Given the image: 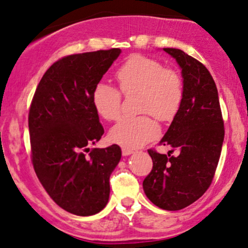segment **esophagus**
<instances>
[{"instance_id":"1","label":"esophagus","mask_w":248,"mask_h":248,"mask_svg":"<svg viewBox=\"0 0 248 248\" xmlns=\"http://www.w3.org/2000/svg\"><path fill=\"white\" fill-rule=\"evenodd\" d=\"M122 154H123V155H129L133 154V151L131 149H127V147H122Z\"/></svg>"}]
</instances>
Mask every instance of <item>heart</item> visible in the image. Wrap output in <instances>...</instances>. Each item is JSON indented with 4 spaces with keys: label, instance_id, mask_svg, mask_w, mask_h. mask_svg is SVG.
Returning <instances> with one entry per match:
<instances>
[{
    "label": "heart",
    "instance_id": "b5f03b06",
    "mask_svg": "<svg viewBox=\"0 0 248 248\" xmlns=\"http://www.w3.org/2000/svg\"><path fill=\"white\" fill-rule=\"evenodd\" d=\"M116 79L122 93L139 91L138 110L147 112L119 119L110 131V139L127 149H136L157 137L161 122L174 118L184 99V80L177 70L165 68L160 61L135 55L116 70ZM122 93L105 82H98L93 91L94 110L105 121H115L121 115Z\"/></svg>",
    "mask_w": 248,
    "mask_h": 248
}]
</instances>
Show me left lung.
Instances as JSON below:
<instances>
[{
  "label": "left lung",
  "instance_id": "left-lung-1",
  "mask_svg": "<svg viewBox=\"0 0 248 248\" xmlns=\"http://www.w3.org/2000/svg\"><path fill=\"white\" fill-rule=\"evenodd\" d=\"M176 58L184 78V99L159 145L180 154L161 155L149 149L151 172L143 182L155 206L182 210L198 200L212 183L220 158L225 129L218 90L206 66L183 50L164 48Z\"/></svg>",
  "mask_w": 248,
  "mask_h": 248
}]
</instances>
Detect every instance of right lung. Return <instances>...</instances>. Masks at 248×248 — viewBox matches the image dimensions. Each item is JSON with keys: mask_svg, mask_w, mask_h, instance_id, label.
I'll return each instance as SVG.
<instances>
[{"mask_svg": "<svg viewBox=\"0 0 248 248\" xmlns=\"http://www.w3.org/2000/svg\"><path fill=\"white\" fill-rule=\"evenodd\" d=\"M121 49L64 56L46 71L30 104L31 163L50 198L76 216H93L108 204L110 174L122 157L117 144L90 149L103 129L93 104L94 85Z\"/></svg>", "mask_w": 248, "mask_h": 248, "instance_id": "obj_1", "label": "right lung"}]
</instances>
